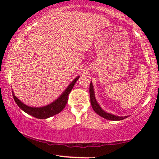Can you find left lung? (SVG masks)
Listing matches in <instances>:
<instances>
[{
  "mask_svg": "<svg viewBox=\"0 0 159 159\" xmlns=\"http://www.w3.org/2000/svg\"><path fill=\"white\" fill-rule=\"evenodd\" d=\"M90 103H91V105H92L93 109L94 111L96 113V114L99 115V116H101L102 117L105 118V119L106 120H113V121L122 120L128 117V116H115L114 114H109V113H107L105 112V111H103L102 109L101 108V107L99 106V105H98L97 102H96V97H95L93 86L92 82H90Z\"/></svg>",
  "mask_w": 159,
  "mask_h": 159,
  "instance_id": "obj_1",
  "label": "left lung"
}]
</instances>
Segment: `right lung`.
<instances>
[{
    "label": "right lung",
    "mask_w": 159,
    "mask_h": 159,
    "mask_svg": "<svg viewBox=\"0 0 159 159\" xmlns=\"http://www.w3.org/2000/svg\"><path fill=\"white\" fill-rule=\"evenodd\" d=\"M79 78V76L76 77L72 81V83L69 85V87L66 89L64 92L61 95L59 98H57L54 102L51 103L50 105H46L44 107H30L27 105H25L15 96V94L12 92V96H13L14 100H15L16 103L17 104L21 110L25 111L27 114L31 115L34 117L38 118V119H47V118L51 117V116H54L59 114L61 111L63 110L66 105L67 102H68L69 94L71 92L72 89L73 88L75 84L78 81Z\"/></svg>",
    "instance_id": "obj_1"
}]
</instances>
